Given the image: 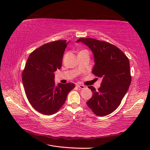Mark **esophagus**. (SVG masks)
I'll use <instances>...</instances> for the list:
<instances>
[{
  "instance_id": "esophagus-1",
  "label": "esophagus",
  "mask_w": 150,
  "mask_h": 150,
  "mask_svg": "<svg viewBox=\"0 0 150 150\" xmlns=\"http://www.w3.org/2000/svg\"><path fill=\"white\" fill-rule=\"evenodd\" d=\"M76 86H77V87L79 88H80V89H84V88H85V86L82 85V84H76Z\"/></svg>"
}]
</instances>
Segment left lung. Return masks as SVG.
Returning <instances> with one entry per match:
<instances>
[{
	"label": "left lung",
	"mask_w": 150,
	"mask_h": 150,
	"mask_svg": "<svg viewBox=\"0 0 150 150\" xmlns=\"http://www.w3.org/2000/svg\"><path fill=\"white\" fill-rule=\"evenodd\" d=\"M91 50L95 64L93 73L103 79L101 87L92 91L93 97L86 103L95 115L104 116L117 108L128 91L131 81L128 58L121 50L110 43L92 38H80Z\"/></svg>",
	"instance_id": "1"
}]
</instances>
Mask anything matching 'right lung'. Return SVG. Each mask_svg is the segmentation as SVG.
Returning a JSON list of instances; mask_svg holds the SVG:
<instances>
[{
  "label": "right lung",
  "instance_id": "1",
  "mask_svg": "<svg viewBox=\"0 0 150 150\" xmlns=\"http://www.w3.org/2000/svg\"><path fill=\"white\" fill-rule=\"evenodd\" d=\"M66 40L48 42L29 55L22 72V83L29 102L41 114H55L64 104L73 83L55 86L54 72L61 69Z\"/></svg>",
  "mask_w": 150,
  "mask_h": 150
}]
</instances>
